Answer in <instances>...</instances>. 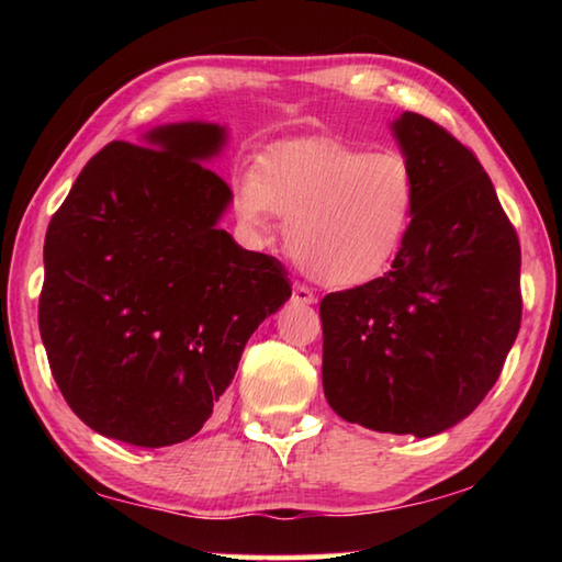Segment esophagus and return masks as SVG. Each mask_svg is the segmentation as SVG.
I'll use <instances>...</instances> for the list:
<instances>
[{"label": "esophagus", "instance_id": "obj_1", "mask_svg": "<svg viewBox=\"0 0 562 562\" xmlns=\"http://www.w3.org/2000/svg\"><path fill=\"white\" fill-rule=\"evenodd\" d=\"M292 302H300V304H315L317 297L312 294L310 288H304V284H294L292 288Z\"/></svg>", "mask_w": 562, "mask_h": 562}]
</instances>
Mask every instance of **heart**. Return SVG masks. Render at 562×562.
I'll return each instance as SVG.
<instances>
[{"label":"heart","instance_id":"obj_1","mask_svg":"<svg viewBox=\"0 0 562 562\" xmlns=\"http://www.w3.org/2000/svg\"><path fill=\"white\" fill-rule=\"evenodd\" d=\"M416 186L396 150L367 154L329 138L270 148L233 186V211L250 235H268L272 213L288 217L292 260L327 288H357L402 250Z\"/></svg>","mask_w":562,"mask_h":562}]
</instances>
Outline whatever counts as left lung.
Segmentation results:
<instances>
[{
  "label": "left lung",
  "instance_id": "8db88e82",
  "mask_svg": "<svg viewBox=\"0 0 562 562\" xmlns=\"http://www.w3.org/2000/svg\"><path fill=\"white\" fill-rule=\"evenodd\" d=\"M416 186L392 270L319 302L322 386L349 424L436 436L491 392L520 329V245L486 170L439 123L404 111Z\"/></svg>",
  "mask_w": 562,
  "mask_h": 562
}]
</instances>
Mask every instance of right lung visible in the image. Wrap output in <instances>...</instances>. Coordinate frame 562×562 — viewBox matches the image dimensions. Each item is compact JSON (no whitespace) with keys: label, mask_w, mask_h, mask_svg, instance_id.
I'll return each instance as SVG.
<instances>
[{"label":"right lung","mask_w":562,"mask_h":562,"mask_svg":"<svg viewBox=\"0 0 562 562\" xmlns=\"http://www.w3.org/2000/svg\"><path fill=\"white\" fill-rule=\"evenodd\" d=\"M225 126H158L113 140L76 178L44 240L40 331L71 412L93 431L160 449L211 418L265 317L290 300L282 262L245 250L233 201L203 166Z\"/></svg>","instance_id":"right-lung-1"}]
</instances>
